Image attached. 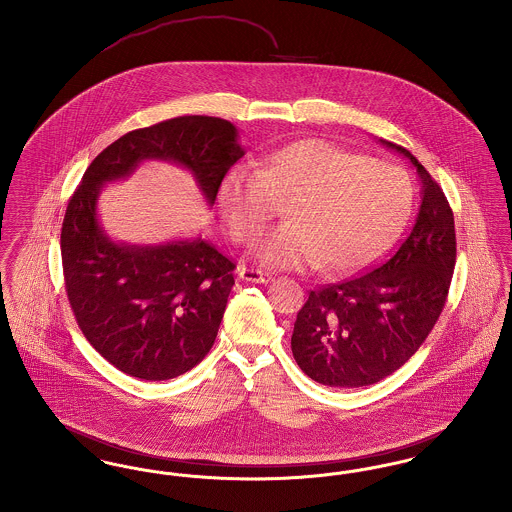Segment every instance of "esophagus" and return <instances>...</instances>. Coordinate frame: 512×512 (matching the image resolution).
I'll return each mask as SVG.
<instances>
[{
    "instance_id": "esophagus-1",
    "label": "esophagus",
    "mask_w": 512,
    "mask_h": 512,
    "mask_svg": "<svg viewBox=\"0 0 512 512\" xmlns=\"http://www.w3.org/2000/svg\"><path fill=\"white\" fill-rule=\"evenodd\" d=\"M238 274H240L242 280L255 282V284H268L272 280V276L268 272L259 270V268L240 267L238 268Z\"/></svg>"
}]
</instances>
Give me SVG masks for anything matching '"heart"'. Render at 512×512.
Listing matches in <instances>:
<instances>
[{"label":"heart","mask_w":512,"mask_h":512,"mask_svg":"<svg viewBox=\"0 0 512 512\" xmlns=\"http://www.w3.org/2000/svg\"><path fill=\"white\" fill-rule=\"evenodd\" d=\"M413 203L399 167L365 159L324 140L278 147L257 171L234 169L220 184L219 207L230 236L255 244L286 207L290 224L255 249L276 268H317L347 276L374 263L395 240Z\"/></svg>","instance_id":"heart-1"}]
</instances>
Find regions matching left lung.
<instances>
[{"mask_svg": "<svg viewBox=\"0 0 512 512\" xmlns=\"http://www.w3.org/2000/svg\"><path fill=\"white\" fill-rule=\"evenodd\" d=\"M422 203L409 236L380 267L309 293L293 324L299 368L330 388H363L405 365L445 307L457 259L455 219L438 182L411 151Z\"/></svg>", "mask_w": 512, "mask_h": 512, "instance_id": "8db88e82", "label": "left lung"}]
</instances>
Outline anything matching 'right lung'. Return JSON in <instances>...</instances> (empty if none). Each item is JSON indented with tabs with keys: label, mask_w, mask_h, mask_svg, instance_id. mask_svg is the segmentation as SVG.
<instances>
[{
	"label": "right lung",
	"mask_w": 512,
	"mask_h": 512,
	"mask_svg": "<svg viewBox=\"0 0 512 512\" xmlns=\"http://www.w3.org/2000/svg\"><path fill=\"white\" fill-rule=\"evenodd\" d=\"M242 157L232 122L176 117L105 147L71 195L61 228L67 297L86 340L124 374L161 382L199 365L217 338L236 265L201 238L115 244L99 224V188L161 159L192 171L213 205Z\"/></svg>",
	"instance_id": "1"
}]
</instances>
